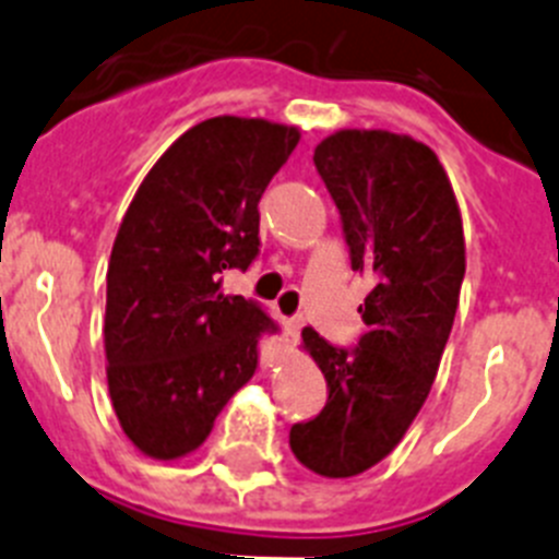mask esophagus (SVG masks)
<instances>
[{
  "label": "esophagus",
  "instance_id": "34e87169",
  "mask_svg": "<svg viewBox=\"0 0 559 559\" xmlns=\"http://www.w3.org/2000/svg\"><path fill=\"white\" fill-rule=\"evenodd\" d=\"M300 328H304V317H289V320L284 322L286 336H292V338L300 336Z\"/></svg>",
  "mask_w": 559,
  "mask_h": 559
}]
</instances>
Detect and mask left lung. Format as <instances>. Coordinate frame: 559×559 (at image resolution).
Wrapping results in <instances>:
<instances>
[{
    "label": "left lung",
    "instance_id": "1",
    "mask_svg": "<svg viewBox=\"0 0 559 559\" xmlns=\"http://www.w3.org/2000/svg\"><path fill=\"white\" fill-rule=\"evenodd\" d=\"M317 174L342 217L356 273L358 347L314 328L304 344L328 380V403L289 430L295 457L322 477H356L383 461L425 405L455 322L466 245L455 192L438 156L408 134L342 129L314 148Z\"/></svg>",
    "mask_w": 559,
    "mask_h": 559
}]
</instances>
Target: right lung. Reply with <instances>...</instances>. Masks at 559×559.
<instances>
[{"mask_svg":"<svg viewBox=\"0 0 559 559\" xmlns=\"http://www.w3.org/2000/svg\"><path fill=\"white\" fill-rule=\"evenodd\" d=\"M297 140L264 118H209L129 203L107 267L104 353L115 416L143 455H190L253 378L275 322L221 281L259 255V201Z\"/></svg>","mask_w":559,"mask_h":559,"instance_id":"1","label":"right lung"}]
</instances>
